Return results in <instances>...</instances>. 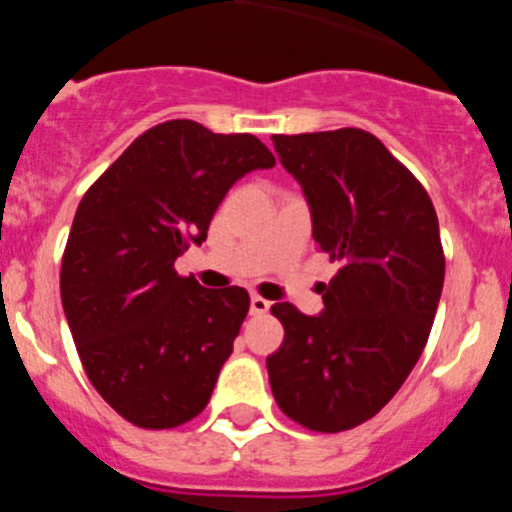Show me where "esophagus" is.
<instances>
[{"instance_id":"1","label":"esophagus","mask_w":512,"mask_h":512,"mask_svg":"<svg viewBox=\"0 0 512 512\" xmlns=\"http://www.w3.org/2000/svg\"><path fill=\"white\" fill-rule=\"evenodd\" d=\"M269 307H271V302L264 300V297H259V295L251 297V315H266V312H269Z\"/></svg>"}]
</instances>
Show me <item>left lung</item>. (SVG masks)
<instances>
[{"label": "left lung", "instance_id": "8db88e82", "mask_svg": "<svg viewBox=\"0 0 512 512\" xmlns=\"http://www.w3.org/2000/svg\"><path fill=\"white\" fill-rule=\"evenodd\" d=\"M300 182L312 238L338 264L323 312L277 302L284 343L266 359L274 400L310 431L374 418L413 372L443 289L441 233L423 184L359 128L274 135Z\"/></svg>", "mask_w": 512, "mask_h": 512}]
</instances>
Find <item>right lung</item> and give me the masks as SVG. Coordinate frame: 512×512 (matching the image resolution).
Segmentation results:
<instances>
[{
	"label": "right lung",
	"instance_id": "obj_1",
	"mask_svg": "<svg viewBox=\"0 0 512 512\" xmlns=\"http://www.w3.org/2000/svg\"><path fill=\"white\" fill-rule=\"evenodd\" d=\"M271 166L253 135L169 120L138 135L81 197L61 261L63 312L94 390L138 428H176L210 402L248 292L205 289L174 261L205 241L241 176Z\"/></svg>",
	"mask_w": 512,
	"mask_h": 512
}]
</instances>
